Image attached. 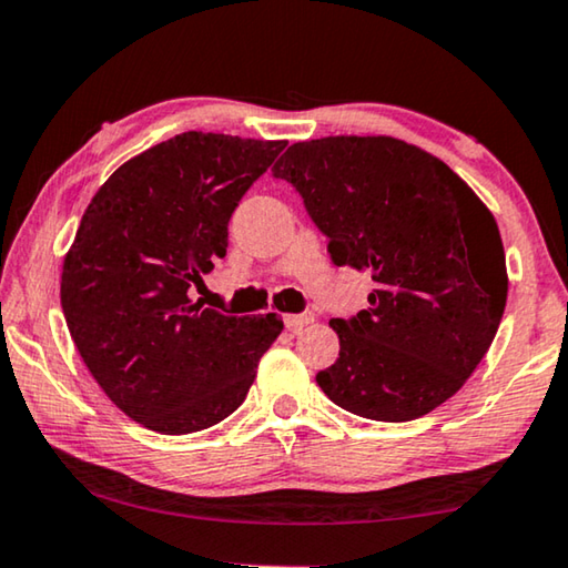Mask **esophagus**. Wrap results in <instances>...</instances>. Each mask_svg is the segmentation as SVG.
<instances>
[{"label": "esophagus", "instance_id": "1", "mask_svg": "<svg viewBox=\"0 0 568 568\" xmlns=\"http://www.w3.org/2000/svg\"><path fill=\"white\" fill-rule=\"evenodd\" d=\"M313 321L311 313H298V316H285V328L291 333H298L303 331V326H308V323Z\"/></svg>", "mask_w": 568, "mask_h": 568}]
</instances>
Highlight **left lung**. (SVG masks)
Returning a JSON list of instances; mask_svg holds the SVG:
<instances>
[{
    "label": "left lung",
    "instance_id": "left-lung-1",
    "mask_svg": "<svg viewBox=\"0 0 568 568\" xmlns=\"http://www.w3.org/2000/svg\"><path fill=\"white\" fill-rule=\"evenodd\" d=\"M303 196L336 265L368 270V308L333 318L318 372L341 409L409 422L447 402L488 354L508 298L495 217L445 161L392 136L293 143L273 166Z\"/></svg>",
    "mask_w": 568,
    "mask_h": 568
}]
</instances>
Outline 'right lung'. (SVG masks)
<instances>
[{"label": "right lung", "instance_id": "obj_1", "mask_svg": "<svg viewBox=\"0 0 568 568\" xmlns=\"http://www.w3.org/2000/svg\"><path fill=\"white\" fill-rule=\"evenodd\" d=\"M285 149L186 131L125 161L98 189L62 263L60 303L88 372L115 407L189 435L245 402L283 321L224 316L189 287L227 252L235 206Z\"/></svg>", "mask_w": 568, "mask_h": 568}]
</instances>
